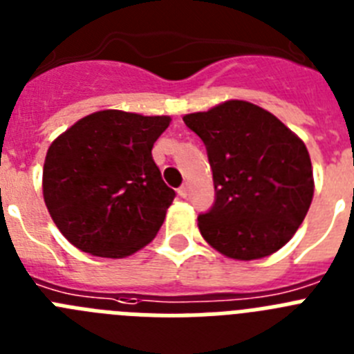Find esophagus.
Wrapping results in <instances>:
<instances>
[{
    "label": "esophagus",
    "instance_id": "esophagus-1",
    "mask_svg": "<svg viewBox=\"0 0 354 354\" xmlns=\"http://www.w3.org/2000/svg\"><path fill=\"white\" fill-rule=\"evenodd\" d=\"M177 193H179V196H183V198H186V196L189 195V184L184 183L183 186H180L179 189H177Z\"/></svg>",
    "mask_w": 354,
    "mask_h": 354
}]
</instances>
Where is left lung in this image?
<instances>
[{
    "instance_id": "1",
    "label": "left lung",
    "mask_w": 354,
    "mask_h": 354,
    "mask_svg": "<svg viewBox=\"0 0 354 354\" xmlns=\"http://www.w3.org/2000/svg\"><path fill=\"white\" fill-rule=\"evenodd\" d=\"M204 142L214 204L198 214L200 234L237 261L268 257L305 220L314 175L305 143L270 111L227 101L183 118Z\"/></svg>"
}]
</instances>
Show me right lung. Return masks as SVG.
<instances>
[{
  "label": "right lung",
  "mask_w": 354,
  "mask_h": 354,
  "mask_svg": "<svg viewBox=\"0 0 354 354\" xmlns=\"http://www.w3.org/2000/svg\"><path fill=\"white\" fill-rule=\"evenodd\" d=\"M170 117L104 109L76 122L51 143L44 200L56 227L81 252L127 257L159 232L175 192L152 147Z\"/></svg>",
  "instance_id": "1"
}]
</instances>
